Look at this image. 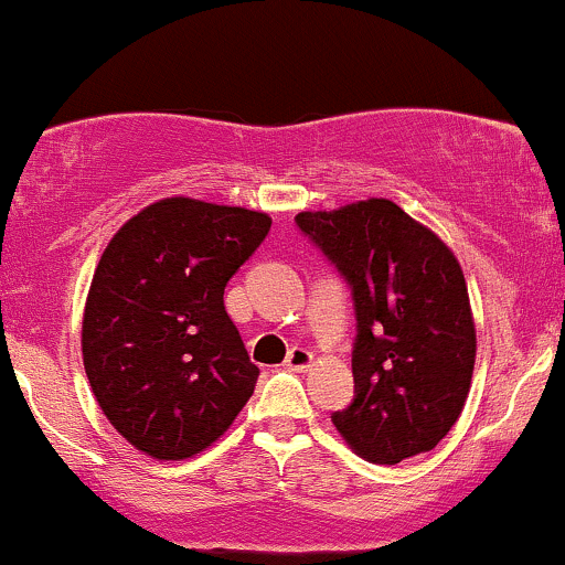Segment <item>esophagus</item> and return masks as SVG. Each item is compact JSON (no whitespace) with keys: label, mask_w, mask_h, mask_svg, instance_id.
Instances as JSON below:
<instances>
[{"label":"esophagus","mask_w":565,"mask_h":565,"mask_svg":"<svg viewBox=\"0 0 565 565\" xmlns=\"http://www.w3.org/2000/svg\"><path fill=\"white\" fill-rule=\"evenodd\" d=\"M313 350H308V348H291L289 350V355H287V364L284 366H289V369H295V372H308L310 366H313Z\"/></svg>","instance_id":"34e87169"}]
</instances>
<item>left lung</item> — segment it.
<instances>
[{"instance_id":"left-lung-1","label":"left lung","mask_w":565,"mask_h":565,"mask_svg":"<svg viewBox=\"0 0 565 565\" xmlns=\"http://www.w3.org/2000/svg\"><path fill=\"white\" fill-rule=\"evenodd\" d=\"M295 220L353 287L355 398L334 412V427L377 465L436 449L462 414L476 366L462 265L391 199Z\"/></svg>"}]
</instances>
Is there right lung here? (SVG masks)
<instances>
[{
    "mask_svg": "<svg viewBox=\"0 0 565 565\" xmlns=\"http://www.w3.org/2000/svg\"><path fill=\"white\" fill-rule=\"evenodd\" d=\"M270 231L265 212L159 199L129 217L97 263L82 359L97 406L161 462L210 449L255 393L260 369L223 291Z\"/></svg>",
    "mask_w": 565,
    "mask_h": 565,
    "instance_id": "1",
    "label": "right lung"
}]
</instances>
